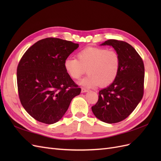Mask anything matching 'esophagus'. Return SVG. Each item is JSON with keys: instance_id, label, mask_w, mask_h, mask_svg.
Wrapping results in <instances>:
<instances>
[{"instance_id": "1", "label": "esophagus", "mask_w": 161, "mask_h": 161, "mask_svg": "<svg viewBox=\"0 0 161 161\" xmlns=\"http://www.w3.org/2000/svg\"><path fill=\"white\" fill-rule=\"evenodd\" d=\"M88 91H89L88 89L83 88V87H82V88H81V92H88Z\"/></svg>"}]
</instances>
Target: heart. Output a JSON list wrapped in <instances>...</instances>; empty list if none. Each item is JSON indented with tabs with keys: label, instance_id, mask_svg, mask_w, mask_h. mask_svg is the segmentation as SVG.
<instances>
[{
	"label": "heart",
	"instance_id": "1",
	"mask_svg": "<svg viewBox=\"0 0 161 161\" xmlns=\"http://www.w3.org/2000/svg\"><path fill=\"white\" fill-rule=\"evenodd\" d=\"M120 63L119 55L116 51L105 47H88L78 52L77 59L67 58L64 66L67 74L75 80L79 79L87 69L89 75L80 81L82 86L105 87L116 79Z\"/></svg>",
	"mask_w": 161,
	"mask_h": 161
}]
</instances>
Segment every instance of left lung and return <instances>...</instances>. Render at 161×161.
Listing matches in <instances>:
<instances>
[{
    "mask_svg": "<svg viewBox=\"0 0 161 161\" xmlns=\"http://www.w3.org/2000/svg\"><path fill=\"white\" fill-rule=\"evenodd\" d=\"M101 45L111 46L119 53L120 69L113 83L99 91L98 101L91 109L103 122L118 123L127 118L142 99L144 65L138 53L127 42L108 40Z\"/></svg>",
    "mask_w": 161,
    "mask_h": 161,
    "instance_id": "left-lung-1",
    "label": "left lung"
}]
</instances>
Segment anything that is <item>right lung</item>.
<instances>
[{
	"label": "right lung",
	"instance_id": "right-lung-1",
	"mask_svg": "<svg viewBox=\"0 0 161 161\" xmlns=\"http://www.w3.org/2000/svg\"><path fill=\"white\" fill-rule=\"evenodd\" d=\"M78 43L47 37L23 55L17 69L19 97L27 113L40 122L52 124L65 114L81 91L67 74L64 62Z\"/></svg>",
	"mask_w": 161,
	"mask_h": 161
}]
</instances>
